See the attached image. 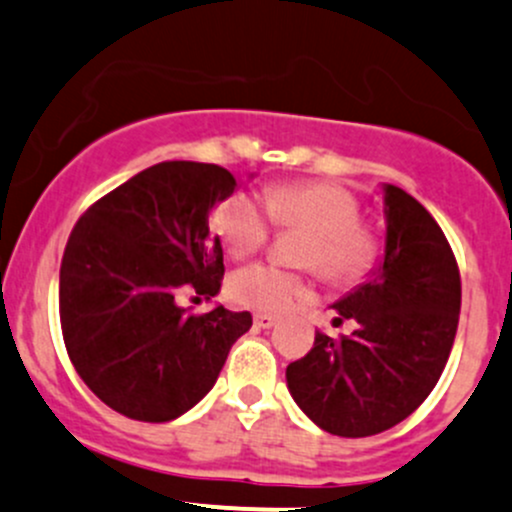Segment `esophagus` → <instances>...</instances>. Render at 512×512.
<instances>
[{
  "instance_id": "esophagus-1",
  "label": "esophagus",
  "mask_w": 512,
  "mask_h": 512,
  "mask_svg": "<svg viewBox=\"0 0 512 512\" xmlns=\"http://www.w3.org/2000/svg\"><path fill=\"white\" fill-rule=\"evenodd\" d=\"M277 324V316L274 314H262V311H257L255 314V326L257 328H272Z\"/></svg>"
}]
</instances>
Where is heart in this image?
Here are the masks:
<instances>
[{
	"label": "heart",
	"instance_id": "obj_1",
	"mask_svg": "<svg viewBox=\"0 0 512 512\" xmlns=\"http://www.w3.org/2000/svg\"><path fill=\"white\" fill-rule=\"evenodd\" d=\"M260 203L247 193H233L213 206L211 230L235 257L252 255L265 245L272 225L306 230L297 262L311 267L336 287L360 282L378 265L383 240L363 223V203L346 186L328 181H289L265 188ZM230 299L255 311H284L309 297V277L274 262L242 267L230 277Z\"/></svg>",
	"mask_w": 512,
	"mask_h": 512
}]
</instances>
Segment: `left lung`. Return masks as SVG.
<instances>
[{
    "label": "left lung",
    "mask_w": 512,
    "mask_h": 512,
    "mask_svg": "<svg viewBox=\"0 0 512 512\" xmlns=\"http://www.w3.org/2000/svg\"><path fill=\"white\" fill-rule=\"evenodd\" d=\"M387 238L378 274L336 304L351 336L316 331L314 348L287 365L306 417L336 437H370L417 410L449 360L461 309L454 250L427 208L385 186Z\"/></svg>",
    "instance_id": "1"
}]
</instances>
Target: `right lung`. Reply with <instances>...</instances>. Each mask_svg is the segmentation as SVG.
I'll list each match as a JSON object with an SVG mask.
<instances>
[{
  "mask_svg": "<svg viewBox=\"0 0 512 512\" xmlns=\"http://www.w3.org/2000/svg\"><path fill=\"white\" fill-rule=\"evenodd\" d=\"M233 191L223 166L161 161L105 193L71 230L58 287L68 358L129 419L169 422L191 410L250 331V311L176 304L184 289L218 294L223 247L208 235V213Z\"/></svg>",
  "mask_w": 512,
  "mask_h": 512,
  "instance_id": "right-lung-1",
  "label": "right lung"
}]
</instances>
